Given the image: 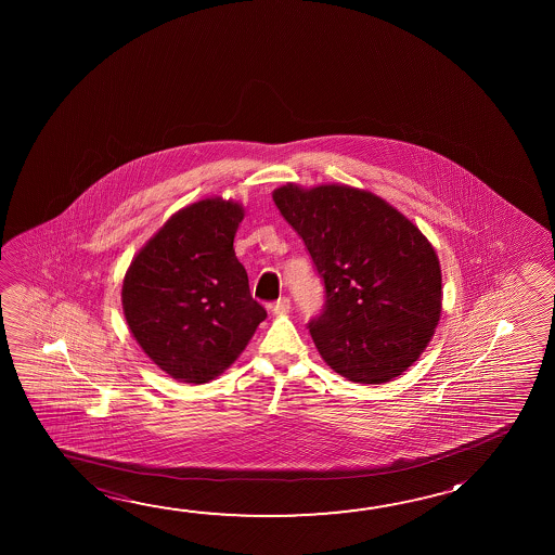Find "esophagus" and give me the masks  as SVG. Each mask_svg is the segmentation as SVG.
Segmentation results:
<instances>
[{
    "label": "esophagus",
    "mask_w": 555,
    "mask_h": 555,
    "mask_svg": "<svg viewBox=\"0 0 555 555\" xmlns=\"http://www.w3.org/2000/svg\"><path fill=\"white\" fill-rule=\"evenodd\" d=\"M271 311H273L274 315H286L291 311V300L288 298H281V300L274 301Z\"/></svg>",
    "instance_id": "esophagus-1"
}]
</instances>
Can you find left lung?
<instances>
[{
  "instance_id": "8db88e82",
  "label": "left lung",
  "mask_w": 555,
  "mask_h": 555,
  "mask_svg": "<svg viewBox=\"0 0 555 555\" xmlns=\"http://www.w3.org/2000/svg\"><path fill=\"white\" fill-rule=\"evenodd\" d=\"M273 201L325 282V309L309 323L325 364L364 385L406 372L441 318V264L429 240L391 203L345 183H286Z\"/></svg>"
}]
</instances>
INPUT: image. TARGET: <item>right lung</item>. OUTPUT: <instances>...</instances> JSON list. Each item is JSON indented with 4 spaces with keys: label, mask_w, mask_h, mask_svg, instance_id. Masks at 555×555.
I'll list each match as a JSON object with an SVG mask.
<instances>
[{
    "label": "right lung",
    "mask_w": 555,
    "mask_h": 555,
    "mask_svg": "<svg viewBox=\"0 0 555 555\" xmlns=\"http://www.w3.org/2000/svg\"><path fill=\"white\" fill-rule=\"evenodd\" d=\"M244 212L237 201H195L158 228L126 271L121 306L129 331L176 382L219 377L267 318L234 251Z\"/></svg>",
    "instance_id": "right-lung-1"
}]
</instances>
